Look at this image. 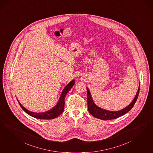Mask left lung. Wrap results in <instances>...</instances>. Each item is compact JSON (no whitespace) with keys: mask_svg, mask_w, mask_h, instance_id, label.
<instances>
[{"mask_svg":"<svg viewBox=\"0 0 153 153\" xmlns=\"http://www.w3.org/2000/svg\"><path fill=\"white\" fill-rule=\"evenodd\" d=\"M87 90L88 110L89 113L92 115L96 118L106 120H111V119L118 118L119 117L125 114L128 113V111L133 108L134 105L137 101V99L138 98V94L140 92V85H139V87H138L137 94H136L133 101L131 102V103L125 108L119 111H108L97 106L96 104H94L93 100L92 99L91 94L88 88H87Z\"/></svg>","mask_w":153,"mask_h":153,"instance_id":"obj_1","label":"left lung"}]
</instances>
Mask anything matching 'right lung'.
I'll use <instances>...</instances> for the list:
<instances>
[{
    "mask_svg": "<svg viewBox=\"0 0 153 153\" xmlns=\"http://www.w3.org/2000/svg\"><path fill=\"white\" fill-rule=\"evenodd\" d=\"M74 83H75V81L74 80H71L63 89L61 94L60 96L59 100L56 104V105H55L53 108H51V110H49L47 111H45V112L34 113V112L30 111L29 110L25 108L21 104H20V102L18 100H17V101L20 104L21 108L23 109V110L27 114H29V115L34 117V118L40 119H52L56 118L57 117H59V115L64 111L65 96H66V94H68V92L70 91V89L73 87Z\"/></svg>",
    "mask_w": 153,
    "mask_h": 153,
    "instance_id": "add662e5",
    "label": "right lung"
}]
</instances>
